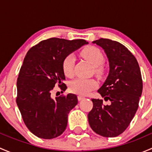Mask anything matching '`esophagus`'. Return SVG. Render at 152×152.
Wrapping results in <instances>:
<instances>
[{
  "label": "esophagus",
  "mask_w": 152,
  "mask_h": 152,
  "mask_svg": "<svg viewBox=\"0 0 152 152\" xmlns=\"http://www.w3.org/2000/svg\"><path fill=\"white\" fill-rule=\"evenodd\" d=\"M78 100L79 101H81V100H82V99H85V97H84V96H78Z\"/></svg>",
  "instance_id": "1"
}]
</instances>
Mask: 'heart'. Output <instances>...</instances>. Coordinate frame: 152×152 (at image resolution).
<instances>
[{
    "label": "heart",
    "mask_w": 152,
    "mask_h": 152,
    "mask_svg": "<svg viewBox=\"0 0 152 152\" xmlns=\"http://www.w3.org/2000/svg\"><path fill=\"white\" fill-rule=\"evenodd\" d=\"M81 55L94 67V73L96 76L100 77L104 74V68L102 63L104 56L100 49L95 46L86 47L82 50ZM74 57L71 55L67 56L62 61V70L67 77L70 78L74 74ZM97 85V82L95 79L79 78L70 82V90L77 94L86 95L96 88Z\"/></svg>",
    "instance_id": "1"
}]
</instances>
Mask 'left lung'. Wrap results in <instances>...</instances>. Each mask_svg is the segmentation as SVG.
I'll return each mask as SVG.
<instances>
[{
    "label": "left lung",
    "instance_id": "left-lung-1",
    "mask_svg": "<svg viewBox=\"0 0 152 152\" xmlns=\"http://www.w3.org/2000/svg\"><path fill=\"white\" fill-rule=\"evenodd\" d=\"M104 50L110 63V73L98 90L109 104L102 99H91L93 109L88 113L92 129L106 137L123 133L134 118L142 90L140 67L134 55L124 45L110 39L93 41Z\"/></svg>",
    "mask_w": 152,
    "mask_h": 152
}]
</instances>
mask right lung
I'll return each instance as SVG.
<instances>
[{
    "label": "right lung",
    "instance_id": "1",
    "mask_svg": "<svg viewBox=\"0 0 152 152\" xmlns=\"http://www.w3.org/2000/svg\"><path fill=\"white\" fill-rule=\"evenodd\" d=\"M87 43L85 39L52 37L27 52L17 81L16 102L26 126L37 137L55 138L66 129L67 115L77 104V96L69 93L53 99L51 92L56 85L62 91L66 90L62 61Z\"/></svg>",
    "mask_w": 152,
    "mask_h": 152
}]
</instances>
